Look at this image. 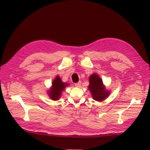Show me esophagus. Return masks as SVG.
<instances>
[{
    "instance_id": "34e87169",
    "label": "esophagus",
    "mask_w": 150,
    "mask_h": 150,
    "mask_svg": "<svg viewBox=\"0 0 150 150\" xmlns=\"http://www.w3.org/2000/svg\"><path fill=\"white\" fill-rule=\"evenodd\" d=\"M81 81L75 83V86L76 87V88H79V87H81Z\"/></svg>"
}]
</instances>
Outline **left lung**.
Segmentation results:
<instances>
[{"label": "left lung", "instance_id": "8db88e82", "mask_svg": "<svg viewBox=\"0 0 150 150\" xmlns=\"http://www.w3.org/2000/svg\"><path fill=\"white\" fill-rule=\"evenodd\" d=\"M89 89L91 93L92 96L96 101L105 100L109 95V91H107L103 85V83L98 75L94 74L89 77Z\"/></svg>", "mask_w": 150, "mask_h": 150}]
</instances>
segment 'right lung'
<instances>
[{"label": "right lung", "instance_id": "1", "mask_svg": "<svg viewBox=\"0 0 150 150\" xmlns=\"http://www.w3.org/2000/svg\"><path fill=\"white\" fill-rule=\"evenodd\" d=\"M68 86L67 83H63L59 76H57L52 82V88L49 92L50 98L54 100H57L59 98L61 92Z\"/></svg>", "mask_w": 150, "mask_h": 150}]
</instances>
